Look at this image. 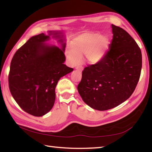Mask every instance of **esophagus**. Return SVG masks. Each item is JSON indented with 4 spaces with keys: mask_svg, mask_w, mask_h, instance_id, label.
Instances as JSON below:
<instances>
[{
    "mask_svg": "<svg viewBox=\"0 0 152 152\" xmlns=\"http://www.w3.org/2000/svg\"><path fill=\"white\" fill-rule=\"evenodd\" d=\"M76 69L77 70L82 71V70H83V67L82 66H79L76 67Z\"/></svg>",
    "mask_w": 152,
    "mask_h": 152,
    "instance_id": "obj_1",
    "label": "esophagus"
}]
</instances>
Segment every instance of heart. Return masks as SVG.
I'll list each match as a JSON object with an SVG mask.
<instances>
[{"label": "heart", "instance_id": "b5f03b06", "mask_svg": "<svg viewBox=\"0 0 152 152\" xmlns=\"http://www.w3.org/2000/svg\"><path fill=\"white\" fill-rule=\"evenodd\" d=\"M110 46V38L106 34L97 33H84L73 39L72 47L66 51V56L71 65L81 63L84 55L87 63L95 64L106 56Z\"/></svg>", "mask_w": 152, "mask_h": 152}]
</instances>
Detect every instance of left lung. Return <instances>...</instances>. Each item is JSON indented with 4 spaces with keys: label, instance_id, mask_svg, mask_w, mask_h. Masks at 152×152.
Wrapping results in <instances>:
<instances>
[{
    "label": "left lung",
    "instance_id": "8db88e82",
    "mask_svg": "<svg viewBox=\"0 0 152 152\" xmlns=\"http://www.w3.org/2000/svg\"><path fill=\"white\" fill-rule=\"evenodd\" d=\"M109 50L99 63L86 67L78 91L90 107L103 111L115 108L133 94L140 78L142 53L127 31L112 25Z\"/></svg>",
    "mask_w": 152,
    "mask_h": 152
}]
</instances>
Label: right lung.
Instances as JSON below:
<instances>
[{
	"label": "right lung",
	"mask_w": 152,
	"mask_h": 152,
	"mask_svg": "<svg viewBox=\"0 0 152 152\" xmlns=\"http://www.w3.org/2000/svg\"><path fill=\"white\" fill-rule=\"evenodd\" d=\"M51 38L61 48L46 43ZM66 38L62 31H49L33 36L16 51L8 76L9 88L25 112L37 117L49 112L56 100V88L61 77L73 71L64 64Z\"/></svg>",
	"instance_id": "add662e5"
}]
</instances>
